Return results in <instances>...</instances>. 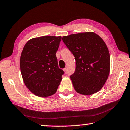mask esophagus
Returning <instances> with one entry per match:
<instances>
[{
  "mask_svg": "<svg viewBox=\"0 0 130 130\" xmlns=\"http://www.w3.org/2000/svg\"><path fill=\"white\" fill-rule=\"evenodd\" d=\"M63 70H64V72H65V73H67V72H68V69H67V68H64V69H63Z\"/></svg>",
  "mask_w": 130,
  "mask_h": 130,
  "instance_id": "1",
  "label": "esophagus"
}]
</instances>
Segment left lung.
<instances>
[{
    "label": "left lung",
    "instance_id": "left-lung-1",
    "mask_svg": "<svg viewBox=\"0 0 130 130\" xmlns=\"http://www.w3.org/2000/svg\"><path fill=\"white\" fill-rule=\"evenodd\" d=\"M62 41L76 60L75 70L70 76L76 91L90 95L100 91L110 70V56L104 41L92 32L63 36Z\"/></svg>",
    "mask_w": 130,
    "mask_h": 130
}]
</instances>
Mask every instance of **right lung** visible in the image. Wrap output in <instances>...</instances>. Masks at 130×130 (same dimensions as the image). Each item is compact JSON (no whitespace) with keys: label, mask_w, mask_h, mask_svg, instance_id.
Masks as SVG:
<instances>
[{"label":"right lung","mask_w":130,"mask_h":130,"mask_svg":"<svg viewBox=\"0 0 130 130\" xmlns=\"http://www.w3.org/2000/svg\"><path fill=\"white\" fill-rule=\"evenodd\" d=\"M62 37L42 36L32 38L24 46L20 58L23 80L28 89L39 97L54 94L64 74L56 56Z\"/></svg>","instance_id":"1"}]
</instances>
